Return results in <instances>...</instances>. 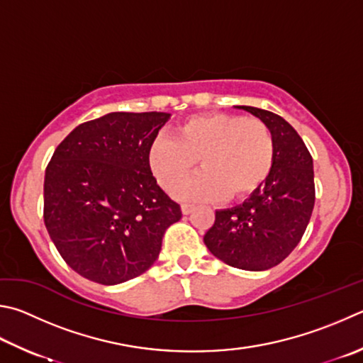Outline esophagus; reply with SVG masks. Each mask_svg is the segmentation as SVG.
Segmentation results:
<instances>
[{
    "label": "esophagus",
    "instance_id": "34e87169",
    "mask_svg": "<svg viewBox=\"0 0 363 363\" xmlns=\"http://www.w3.org/2000/svg\"><path fill=\"white\" fill-rule=\"evenodd\" d=\"M181 209H182V214H190L194 211V204H187V203H184L182 206H181Z\"/></svg>",
    "mask_w": 363,
    "mask_h": 363
}]
</instances>
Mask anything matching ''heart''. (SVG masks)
<instances>
[{
  "label": "heart",
  "mask_w": 363,
  "mask_h": 363,
  "mask_svg": "<svg viewBox=\"0 0 363 363\" xmlns=\"http://www.w3.org/2000/svg\"><path fill=\"white\" fill-rule=\"evenodd\" d=\"M199 159L203 168L178 184ZM274 159V140L259 118L233 114L194 116L176 136H157L147 160L163 189L182 200H230L252 194L267 179Z\"/></svg>",
  "instance_id": "1"
}]
</instances>
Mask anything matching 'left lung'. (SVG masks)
I'll use <instances>...</instances> for the list:
<instances>
[{
	"instance_id": "left-lung-1",
	"label": "left lung",
	"mask_w": 363,
	"mask_h": 363,
	"mask_svg": "<svg viewBox=\"0 0 363 363\" xmlns=\"http://www.w3.org/2000/svg\"><path fill=\"white\" fill-rule=\"evenodd\" d=\"M274 140L267 179L238 206L217 209L204 235L209 252L230 267L263 272L281 263L298 245L314 208L313 157L298 133L281 116L252 106Z\"/></svg>"
}]
</instances>
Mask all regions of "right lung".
<instances>
[{"label": "right lung", "instance_id": "right-lung-1", "mask_svg": "<svg viewBox=\"0 0 363 363\" xmlns=\"http://www.w3.org/2000/svg\"><path fill=\"white\" fill-rule=\"evenodd\" d=\"M168 113H109L58 144L44 177V223L63 260L98 284H121L154 265L182 217L147 154Z\"/></svg>", "mask_w": 363, "mask_h": 363}]
</instances>
